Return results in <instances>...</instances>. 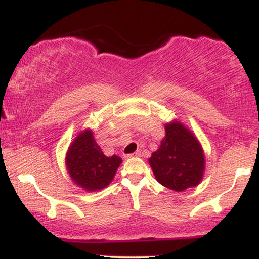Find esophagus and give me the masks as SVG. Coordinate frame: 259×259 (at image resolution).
I'll return each mask as SVG.
<instances>
[{
	"instance_id": "obj_1",
	"label": "esophagus",
	"mask_w": 259,
	"mask_h": 259,
	"mask_svg": "<svg viewBox=\"0 0 259 259\" xmlns=\"http://www.w3.org/2000/svg\"><path fill=\"white\" fill-rule=\"evenodd\" d=\"M140 152H134V153H129L126 154V158H133V157H139Z\"/></svg>"
}]
</instances>
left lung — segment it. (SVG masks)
<instances>
[{"mask_svg":"<svg viewBox=\"0 0 259 259\" xmlns=\"http://www.w3.org/2000/svg\"><path fill=\"white\" fill-rule=\"evenodd\" d=\"M148 162L157 181L174 191L197 185L204 170L201 145L178 121L165 125V138Z\"/></svg>","mask_w":259,"mask_h":259,"instance_id":"left-lung-1","label":"left lung"}]
</instances>
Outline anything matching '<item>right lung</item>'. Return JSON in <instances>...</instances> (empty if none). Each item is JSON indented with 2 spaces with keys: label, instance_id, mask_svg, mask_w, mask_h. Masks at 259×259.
I'll use <instances>...</instances> for the list:
<instances>
[{
  "label": "right lung",
  "instance_id": "obj_1",
  "mask_svg": "<svg viewBox=\"0 0 259 259\" xmlns=\"http://www.w3.org/2000/svg\"><path fill=\"white\" fill-rule=\"evenodd\" d=\"M65 162L74 183L88 191H95L111 183L121 159L118 156H105L92 133L86 130L73 141Z\"/></svg>",
  "mask_w": 259,
  "mask_h": 259
}]
</instances>
